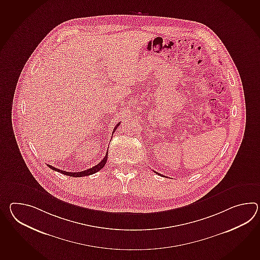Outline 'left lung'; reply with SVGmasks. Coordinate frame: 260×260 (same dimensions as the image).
<instances>
[{
	"instance_id": "1",
	"label": "left lung",
	"mask_w": 260,
	"mask_h": 260,
	"mask_svg": "<svg viewBox=\"0 0 260 260\" xmlns=\"http://www.w3.org/2000/svg\"><path fill=\"white\" fill-rule=\"evenodd\" d=\"M156 174H159V173H156ZM159 175H161V174H159Z\"/></svg>"
}]
</instances>
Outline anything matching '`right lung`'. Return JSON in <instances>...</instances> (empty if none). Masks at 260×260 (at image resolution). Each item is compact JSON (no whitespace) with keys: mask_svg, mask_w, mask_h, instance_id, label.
Returning <instances> with one entry per match:
<instances>
[{"mask_svg":"<svg viewBox=\"0 0 260 260\" xmlns=\"http://www.w3.org/2000/svg\"><path fill=\"white\" fill-rule=\"evenodd\" d=\"M119 124H120V123H118V124L116 125L115 128H114V131H113V133H115V132H116V127L119 126ZM107 155H108V152H106V155L104 156V159H103L102 161L100 162L99 164H97L96 166L90 168V169H87L86 171L78 172V173H69V172L61 171V170L57 169V168L52 167V166H51V165H49V164H47V166L50 168L51 170H53V171H56V172H58V173H62L64 175H69V176H72V177H82V176H87V175H91L93 173H97V172H99L100 170H102V169L104 167V165L106 164V161H107V157H108Z\"/></svg>","mask_w":260,"mask_h":260,"instance_id":"right-lung-1","label":"right lung"}]
</instances>
